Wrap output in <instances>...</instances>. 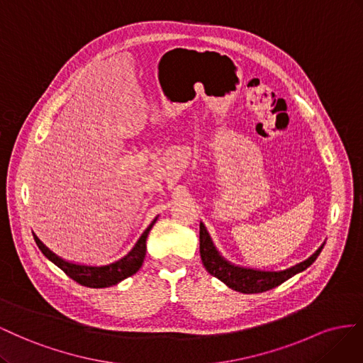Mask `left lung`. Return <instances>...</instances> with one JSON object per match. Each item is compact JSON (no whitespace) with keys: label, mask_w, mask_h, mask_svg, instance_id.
Returning a JSON list of instances; mask_svg holds the SVG:
<instances>
[{"label":"left lung","mask_w":363,"mask_h":363,"mask_svg":"<svg viewBox=\"0 0 363 363\" xmlns=\"http://www.w3.org/2000/svg\"><path fill=\"white\" fill-rule=\"evenodd\" d=\"M199 242H201V258L208 274L219 278L222 283H225L233 291L242 292V294H260L266 292L269 289H274L284 283L286 279L292 278L294 275L306 271V269L312 264L318 255L323 251L325 243L320 245L318 250L306 258L304 262L298 263L292 267H287L284 271H260V269H251L237 266L216 250V246L211 240V237L206 231L205 225L201 222L199 230Z\"/></svg>","instance_id":"1"}]
</instances>
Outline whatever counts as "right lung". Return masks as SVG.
<instances>
[{
  "mask_svg": "<svg viewBox=\"0 0 363 363\" xmlns=\"http://www.w3.org/2000/svg\"><path fill=\"white\" fill-rule=\"evenodd\" d=\"M155 222H157V217H155L153 222L146 228V231L141 234L135 246H133L126 255L120 258V260L105 266H86V264L67 262L64 258L57 257L55 252H51L35 234L33 237L38 247L43 251V254L48 258V260L51 263H55L59 269H62V271H64L69 278L74 279L76 283L86 287H92V289H100V287L116 286L120 281H123L124 278H128L138 271L144 262V257H146V240Z\"/></svg>",
  "mask_w": 363,
  "mask_h": 363,
  "instance_id": "add662e5",
  "label": "right lung"
}]
</instances>
